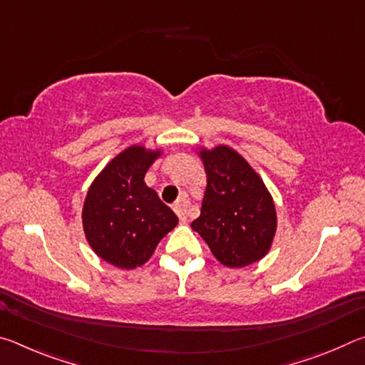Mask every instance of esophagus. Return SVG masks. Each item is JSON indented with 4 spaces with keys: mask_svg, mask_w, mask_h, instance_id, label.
<instances>
[{
    "mask_svg": "<svg viewBox=\"0 0 365 365\" xmlns=\"http://www.w3.org/2000/svg\"><path fill=\"white\" fill-rule=\"evenodd\" d=\"M187 207H188V201L185 200V197H182V200L178 201L177 205H175V207H174L177 215H178V219H180V222H183V224H187V220H188Z\"/></svg>",
    "mask_w": 365,
    "mask_h": 365,
    "instance_id": "1",
    "label": "esophagus"
}]
</instances>
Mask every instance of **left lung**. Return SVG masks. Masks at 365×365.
Returning <instances> with one entry per match:
<instances>
[{"label": "left lung", "mask_w": 365, "mask_h": 365, "mask_svg": "<svg viewBox=\"0 0 365 365\" xmlns=\"http://www.w3.org/2000/svg\"><path fill=\"white\" fill-rule=\"evenodd\" d=\"M193 151L205 165L206 190L191 228L225 267L242 269L261 261L277 233L275 202L261 175L227 145L196 146Z\"/></svg>", "instance_id": "8db88e82"}]
</instances>
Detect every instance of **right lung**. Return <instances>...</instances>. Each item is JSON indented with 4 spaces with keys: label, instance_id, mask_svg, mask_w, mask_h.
<instances>
[{
    "label": "right lung",
    "instance_id": "right-lung-1",
    "mask_svg": "<svg viewBox=\"0 0 365 365\" xmlns=\"http://www.w3.org/2000/svg\"><path fill=\"white\" fill-rule=\"evenodd\" d=\"M163 148L132 145L104 165L86 191L83 233L95 255L114 267L132 270L146 264L178 217L145 183Z\"/></svg>",
    "mask_w": 365,
    "mask_h": 365
}]
</instances>
